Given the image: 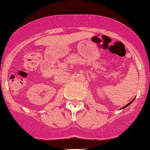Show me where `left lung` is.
Returning <instances> with one entry per match:
<instances>
[{
	"label": "left lung",
	"instance_id": "obj_1",
	"mask_svg": "<svg viewBox=\"0 0 150 150\" xmlns=\"http://www.w3.org/2000/svg\"><path fill=\"white\" fill-rule=\"evenodd\" d=\"M133 100H134V99H133V100H132V101H131V102H129V103L128 104H127V105H125V106L122 107V108H121V109H123V108H126V107H127V106H128V105H130V104H131V103H132V102H133Z\"/></svg>",
	"mask_w": 150,
	"mask_h": 150
}]
</instances>
